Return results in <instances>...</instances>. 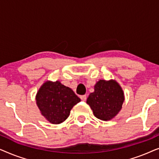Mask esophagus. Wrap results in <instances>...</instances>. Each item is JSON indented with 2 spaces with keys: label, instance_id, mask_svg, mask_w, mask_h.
<instances>
[{
  "label": "esophagus",
  "instance_id": "obj_1",
  "mask_svg": "<svg viewBox=\"0 0 159 159\" xmlns=\"http://www.w3.org/2000/svg\"><path fill=\"white\" fill-rule=\"evenodd\" d=\"M80 98H81L82 101H85L86 100H87V96H86L85 95H81V96H80Z\"/></svg>",
  "mask_w": 159,
  "mask_h": 159
}]
</instances>
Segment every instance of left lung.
<instances>
[{
  "mask_svg": "<svg viewBox=\"0 0 159 159\" xmlns=\"http://www.w3.org/2000/svg\"><path fill=\"white\" fill-rule=\"evenodd\" d=\"M124 101L123 90L116 81L100 80L95 84L94 92L87 99V103L95 117L107 121L118 114Z\"/></svg>",
  "mask_w": 159,
  "mask_h": 159,
  "instance_id": "1",
  "label": "left lung"
}]
</instances>
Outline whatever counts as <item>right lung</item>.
I'll list each match as a JSON object with an SVG mask.
<instances>
[{
  "instance_id": "right-lung-1",
  "label": "right lung",
  "mask_w": 159,
  "mask_h": 159,
  "mask_svg": "<svg viewBox=\"0 0 159 159\" xmlns=\"http://www.w3.org/2000/svg\"><path fill=\"white\" fill-rule=\"evenodd\" d=\"M36 101L41 114L52 124L66 120L73 106L81 101L74 91L60 82H46L37 93Z\"/></svg>"
}]
</instances>
